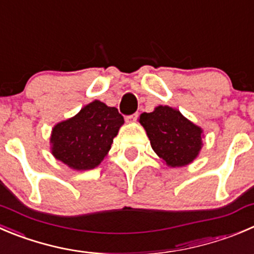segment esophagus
Wrapping results in <instances>:
<instances>
[{
    "instance_id": "obj_1",
    "label": "esophagus",
    "mask_w": 254,
    "mask_h": 254,
    "mask_svg": "<svg viewBox=\"0 0 254 254\" xmlns=\"http://www.w3.org/2000/svg\"><path fill=\"white\" fill-rule=\"evenodd\" d=\"M137 117H139V114H137V113H135V114L127 117V122H130V123H134V122H136Z\"/></svg>"
}]
</instances>
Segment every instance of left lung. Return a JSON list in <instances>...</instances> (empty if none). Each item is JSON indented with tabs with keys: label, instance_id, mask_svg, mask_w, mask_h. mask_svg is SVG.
<instances>
[{
	"label": "left lung",
	"instance_id": "8db88e82",
	"mask_svg": "<svg viewBox=\"0 0 254 254\" xmlns=\"http://www.w3.org/2000/svg\"><path fill=\"white\" fill-rule=\"evenodd\" d=\"M152 150L167 166L181 167L197 157L202 147V129L190 122L179 110L159 105L139 119Z\"/></svg>",
	"mask_w": 254,
	"mask_h": 254
}]
</instances>
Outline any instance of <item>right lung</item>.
<instances>
[{
    "label": "right lung",
    "instance_id": "obj_1",
    "mask_svg": "<svg viewBox=\"0 0 254 254\" xmlns=\"http://www.w3.org/2000/svg\"><path fill=\"white\" fill-rule=\"evenodd\" d=\"M123 124L124 118L117 108L94 100L53 127L52 154L70 169H94L107 156Z\"/></svg>",
    "mask_w": 254,
    "mask_h": 254
}]
</instances>
